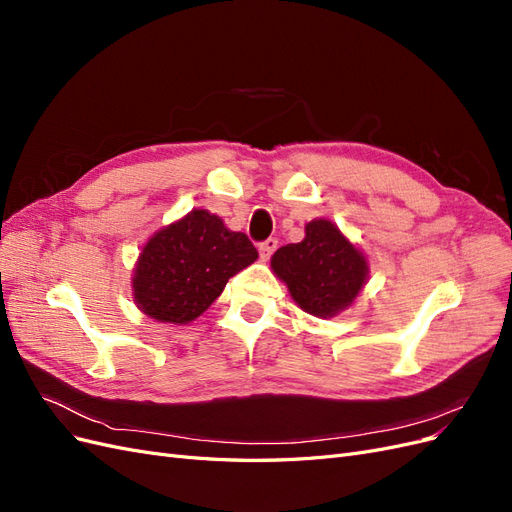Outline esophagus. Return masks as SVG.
<instances>
[{
  "label": "esophagus",
  "mask_w": 512,
  "mask_h": 512,
  "mask_svg": "<svg viewBox=\"0 0 512 512\" xmlns=\"http://www.w3.org/2000/svg\"><path fill=\"white\" fill-rule=\"evenodd\" d=\"M277 250V239H273V237H269L267 241H262L260 245H258V252H260V256L262 258H271V254Z\"/></svg>",
  "instance_id": "esophagus-1"
}]
</instances>
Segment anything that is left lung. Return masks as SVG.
Listing matches in <instances>:
<instances>
[{
	"label": "left lung",
	"mask_w": 512,
	"mask_h": 512,
	"mask_svg": "<svg viewBox=\"0 0 512 512\" xmlns=\"http://www.w3.org/2000/svg\"><path fill=\"white\" fill-rule=\"evenodd\" d=\"M271 267L292 299L320 318L346 309L367 280L365 256L327 220L305 226V239L277 250Z\"/></svg>",
	"instance_id": "8db88e82"
}]
</instances>
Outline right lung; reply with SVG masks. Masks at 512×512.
<instances>
[{
	"label": "right lung",
	"mask_w": 512,
	"mask_h": 512,
	"mask_svg": "<svg viewBox=\"0 0 512 512\" xmlns=\"http://www.w3.org/2000/svg\"><path fill=\"white\" fill-rule=\"evenodd\" d=\"M258 258L245 232L196 209L143 247L134 273L138 307L160 322L185 324L220 297L226 282Z\"/></svg>",
	"instance_id": "obj_1"
}]
</instances>
